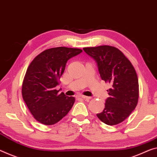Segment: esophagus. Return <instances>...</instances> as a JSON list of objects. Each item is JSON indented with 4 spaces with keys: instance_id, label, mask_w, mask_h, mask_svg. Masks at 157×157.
I'll list each match as a JSON object with an SVG mask.
<instances>
[{
    "instance_id": "esophagus-1",
    "label": "esophagus",
    "mask_w": 157,
    "mask_h": 157,
    "mask_svg": "<svg viewBox=\"0 0 157 157\" xmlns=\"http://www.w3.org/2000/svg\"><path fill=\"white\" fill-rule=\"evenodd\" d=\"M79 97L84 99V100H90V99H91V97H88V96H85V95H80Z\"/></svg>"
}]
</instances>
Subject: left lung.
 Instances as JSON below:
<instances>
[{"label":"left lung","instance_id":"left-lung-1","mask_svg":"<svg viewBox=\"0 0 157 157\" xmlns=\"http://www.w3.org/2000/svg\"><path fill=\"white\" fill-rule=\"evenodd\" d=\"M98 64L101 78L111 84L109 97L105 109L97 117L105 124L114 126L129 117L137 105L138 78L130 60L118 48L110 45L83 48Z\"/></svg>","mask_w":157,"mask_h":157}]
</instances>
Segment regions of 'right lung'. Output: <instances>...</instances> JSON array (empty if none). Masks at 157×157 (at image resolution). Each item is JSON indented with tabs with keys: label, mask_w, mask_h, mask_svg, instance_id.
Masks as SVG:
<instances>
[{
	"label": "right lung",
	"mask_w": 157,
	"mask_h": 157,
	"mask_svg": "<svg viewBox=\"0 0 157 157\" xmlns=\"http://www.w3.org/2000/svg\"><path fill=\"white\" fill-rule=\"evenodd\" d=\"M83 51L78 48H49L38 55L28 67L24 78L23 100L34 119L42 124H55L64 117L75 102L74 97L59 93L56 86L67 62Z\"/></svg>",
	"instance_id": "1"
}]
</instances>
